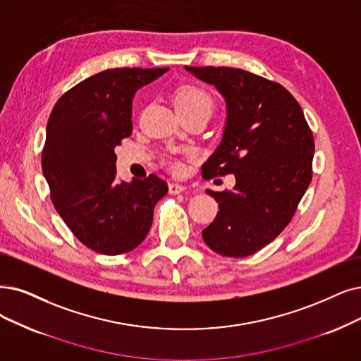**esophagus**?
Here are the masks:
<instances>
[{"mask_svg":"<svg viewBox=\"0 0 361 361\" xmlns=\"http://www.w3.org/2000/svg\"><path fill=\"white\" fill-rule=\"evenodd\" d=\"M186 188L183 185H180V183H175V182H171V183H169V192L171 194V195H178V194H180V192H183Z\"/></svg>","mask_w":361,"mask_h":361,"instance_id":"34e87169","label":"esophagus"}]
</instances>
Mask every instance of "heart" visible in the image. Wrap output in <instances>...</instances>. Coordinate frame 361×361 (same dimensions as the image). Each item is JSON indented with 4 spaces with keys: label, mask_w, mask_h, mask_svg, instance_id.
I'll use <instances>...</instances> for the list:
<instances>
[{
    "label": "heart",
    "mask_w": 361,
    "mask_h": 361,
    "mask_svg": "<svg viewBox=\"0 0 361 361\" xmlns=\"http://www.w3.org/2000/svg\"><path fill=\"white\" fill-rule=\"evenodd\" d=\"M175 106L178 111H190L198 108H213V100L210 94L197 87V85H183L175 96ZM175 169H179V164H173Z\"/></svg>",
    "instance_id": "b5f03b06"
}]
</instances>
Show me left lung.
<instances>
[{
	"mask_svg": "<svg viewBox=\"0 0 361 361\" xmlns=\"http://www.w3.org/2000/svg\"><path fill=\"white\" fill-rule=\"evenodd\" d=\"M226 102L219 147L201 167L206 179L233 173L231 191L206 192L219 212L203 229L219 255L256 253L289 225L312 179L314 137L296 99L281 84L225 66H185Z\"/></svg>",
	"mask_w": 361,
	"mask_h": 361,
	"instance_id": "left-lung-1",
	"label": "left lung"
}]
</instances>
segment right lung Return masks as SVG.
I'll list each match as a JSON object with an SVG mask.
<instances>
[{
    "mask_svg": "<svg viewBox=\"0 0 361 361\" xmlns=\"http://www.w3.org/2000/svg\"><path fill=\"white\" fill-rule=\"evenodd\" d=\"M167 71H102L68 90L50 114L41 164L51 201L74 235L97 253L137 247L149 233L155 204L169 191L157 175L118 180L114 152L132 135L135 93Z\"/></svg>",
    "mask_w": 361,
    "mask_h": 361,
    "instance_id": "right-lung-1",
    "label": "right lung"
}]
</instances>
